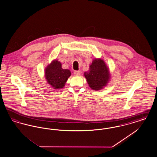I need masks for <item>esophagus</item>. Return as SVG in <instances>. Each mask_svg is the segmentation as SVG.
<instances>
[{
	"instance_id": "esophagus-1",
	"label": "esophagus",
	"mask_w": 157,
	"mask_h": 157,
	"mask_svg": "<svg viewBox=\"0 0 157 157\" xmlns=\"http://www.w3.org/2000/svg\"><path fill=\"white\" fill-rule=\"evenodd\" d=\"M74 75H77V76H78V75H80L81 74V71H74Z\"/></svg>"
}]
</instances>
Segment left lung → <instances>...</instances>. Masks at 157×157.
Instances as JSON below:
<instances>
[{"mask_svg": "<svg viewBox=\"0 0 157 157\" xmlns=\"http://www.w3.org/2000/svg\"><path fill=\"white\" fill-rule=\"evenodd\" d=\"M84 76L90 88L95 90L103 88L110 80L109 68L99 58L93 60L89 71L84 72Z\"/></svg>", "mask_w": 157, "mask_h": 157, "instance_id": "8db88e82", "label": "left lung"}]
</instances>
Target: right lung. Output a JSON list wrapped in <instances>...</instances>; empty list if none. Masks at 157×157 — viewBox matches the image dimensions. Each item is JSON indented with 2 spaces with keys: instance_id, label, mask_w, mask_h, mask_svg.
<instances>
[{
  "instance_id": "right-lung-1",
  "label": "right lung",
  "mask_w": 157,
  "mask_h": 157,
  "mask_svg": "<svg viewBox=\"0 0 157 157\" xmlns=\"http://www.w3.org/2000/svg\"><path fill=\"white\" fill-rule=\"evenodd\" d=\"M46 81L54 89H61L64 87L68 78L71 75L69 69H64L58 60H53L45 70Z\"/></svg>"
}]
</instances>
